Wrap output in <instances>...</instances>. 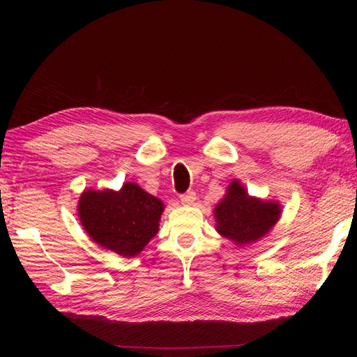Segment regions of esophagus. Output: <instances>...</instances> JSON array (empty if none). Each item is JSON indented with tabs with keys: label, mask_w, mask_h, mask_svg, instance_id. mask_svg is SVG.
<instances>
[{
	"label": "esophagus",
	"mask_w": 357,
	"mask_h": 357,
	"mask_svg": "<svg viewBox=\"0 0 357 357\" xmlns=\"http://www.w3.org/2000/svg\"><path fill=\"white\" fill-rule=\"evenodd\" d=\"M195 199H197V193L193 190H188L186 193H181L180 195V201L185 205H192L193 202H195Z\"/></svg>",
	"instance_id": "34e87169"
}]
</instances>
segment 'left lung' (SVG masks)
<instances>
[{"label": "left lung", "mask_w": 357, "mask_h": 357, "mask_svg": "<svg viewBox=\"0 0 357 357\" xmlns=\"http://www.w3.org/2000/svg\"><path fill=\"white\" fill-rule=\"evenodd\" d=\"M280 205L247 195L238 181H232L228 193L214 208L218 231L235 244H248L264 236L280 218Z\"/></svg>", "instance_id": "1"}]
</instances>
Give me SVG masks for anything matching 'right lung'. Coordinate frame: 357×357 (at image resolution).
<instances>
[{"label": "right lung", "instance_id": "add662e5", "mask_svg": "<svg viewBox=\"0 0 357 357\" xmlns=\"http://www.w3.org/2000/svg\"><path fill=\"white\" fill-rule=\"evenodd\" d=\"M164 211L162 201L135 183H125L119 192H83L79 215L83 228L101 247L134 257L153 238Z\"/></svg>", "mask_w": 357, "mask_h": 357}]
</instances>
